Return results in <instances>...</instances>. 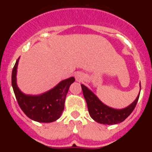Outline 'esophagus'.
Segmentation results:
<instances>
[{
    "mask_svg": "<svg viewBox=\"0 0 152 152\" xmlns=\"http://www.w3.org/2000/svg\"><path fill=\"white\" fill-rule=\"evenodd\" d=\"M75 79L77 81H82L84 80V74L82 72H77V73L75 75Z\"/></svg>",
    "mask_w": 152,
    "mask_h": 152,
    "instance_id": "esophagus-1",
    "label": "esophagus"
}]
</instances>
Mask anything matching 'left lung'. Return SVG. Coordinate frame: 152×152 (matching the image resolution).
Returning <instances> with one entry per match:
<instances>
[{
    "label": "left lung",
    "mask_w": 152,
    "mask_h": 152,
    "mask_svg": "<svg viewBox=\"0 0 152 152\" xmlns=\"http://www.w3.org/2000/svg\"><path fill=\"white\" fill-rule=\"evenodd\" d=\"M81 88L88 105L90 116L96 122L104 125H114L124 121L135 109L140 94L139 93L136 99L129 106L118 110L111 108L102 103L97 96L84 84H81Z\"/></svg>",
    "instance_id": "left-lung-1"
}]
</instances>
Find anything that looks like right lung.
Instances as JSON below:
<instances>
[{
	"mask_svg": "<svg viewBox=\"0 0 152 152\" xmlns=\"http://www.w3.org/2000/svg\"><path fill=\"white\" fill-rule=\"evenodd\" d=\"M19 58L12 71L11 82L19 106L29 119L39 123H52L61 116L70 85L75 80L72 77L61 80L59 84L40 95L24 94L17 84V69Z\"/></svg>",
	"mask_w": 152,
	"mask_h": 152,
	"instance_id": "1",
	"label": "right lung"
}]
</instances>
